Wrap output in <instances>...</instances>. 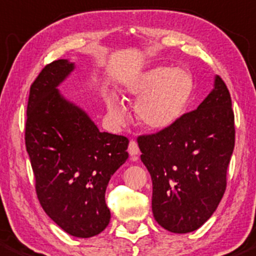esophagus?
<instances>
[{
	"mask_svg": "<svg viewBox=\"0 0 256 256\" xmlns=\"http://www.w3.org/2000/svg\"><path fill=\"white\" fill-rule=\"evenodd\" d=\"M128 152L133 156V155H136L139 152V148L138 144H136V140H130L129 142V146H128Z\"/></svg>",
	"mask_w": 256,
	"mask_h": 256,
	"instance_id": "obj_1",
	"label": "esophagus"
}]
</instances>
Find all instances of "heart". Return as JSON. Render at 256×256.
Masks as SVG:
<instances>
[{"instance_id": "1", "label": "heart", "mask_w": 256, "mask_h": 256, "mask_svg": "<svg viewBox=\"0 0 256 256\" xmlns=\"http://www.w3.org/2000/svg\"><path fill=\"white\" fill-rule=\"evenodd\" d=\"M194 90L191 74L184 68H155L132 80L126 94L136 102V117L150 130H164L185 112ZM110 117L117 124L124 122L126 110L114 94L104 98Z\"/></svg>"}]
</instances>
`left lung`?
<instances>
[{
    "label": "left lung",
    "mask_w": 256,
    "mask_h": 256,
    "mask_svg": "<svg viewBox=\"0 0 256 256\" xmlns=\"http://www.w3.org/2000/svg\"><path fill=\"white\" fill-rule=\"evenodd\" d=\"M234 140L230 94L220 76L197 110L164 130L138 136L152 181V214L162 228L190 233L210 220L224 194Z\"/></svg>",
    "instance_id": "1"
}]
</instances>
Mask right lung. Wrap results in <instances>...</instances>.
<instances>
[{
    "mask_svg": "<svg viewBox=\"0 0 256 256\" xmlns=\"http://www.w3.org/2000/svg\"><path fill=\"white\" fill-rule=\"evenodd\" d=\"M74 69L69 60H55L32 84L26 148L46 214L70 236L90 238L108 226L104 194L128 159L129 140L100 132L85 110L62 97L58 86Z\"/></svg>",
    "mask_w": 256,
    "mask_h": 256,
    "instance_id": "obj_1",
    "label": "right lung"
}]
</instances>
